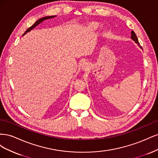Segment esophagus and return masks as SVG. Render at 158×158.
I'll use <instances>...</instances> for the list:
<instances>
[{
    "label": "esophagus",
    "mask_w": 158,
    "mask_h": 158,
    "mask_svg": "<svg viewBox=\"0 0 158 158\" xmlns=\"http://www.w3.org/2000/svg\"><path fill=\"white\" fill-rule=\"evenodd\" d=\"M89 64L88 63V62H84V63H82V69L84 70H86L88 69H89Z\"/></svg>",
    "instance_id": "34e87169"
}]
</instances>
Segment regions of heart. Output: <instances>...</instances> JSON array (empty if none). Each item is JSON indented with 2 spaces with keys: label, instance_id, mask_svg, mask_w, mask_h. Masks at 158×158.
Listing matches in <instances>:
<instances>
[{
  "label": "heart",
  "instance_id": "b5f03b06",
  "mask_svg": "<svg viewBox=\"0 0 158 158\" xmlns=\"http://www.w3.org/2000/svg\"><path fill=\"white\" fill-rule=\"evenodd\" d=\"M92 26H93L94 27H97V25L95 24V23H94V24L92 25Z\"/></svg>",
  "mask_w": 158,
  "mask_h": 158
}]
</instances>
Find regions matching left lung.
Segmentation results:
<instances>
[{
  "label": "left lung",
  "mask_w": 158,
  "mask_h": 158,
  "mask_svg": "<svg viewBox=\"0 0 158 158\" xmlns=\"http://www.w3.org/2000/svg\"><path fill=\"white\" fill-rule=\"evenodd\" d=\"M131 34H132V35H131L132 39L136 43V44L138 45V46L140 47L139 42H138V37H137V36H136V33H135V32H134V31H132ZM141 48H142V47H141Z\"/></svg>",
  "instance_id": "1"
}]
</instances>
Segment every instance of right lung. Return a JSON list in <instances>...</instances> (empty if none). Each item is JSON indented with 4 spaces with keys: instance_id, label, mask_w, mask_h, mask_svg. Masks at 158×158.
<instances>
[{
    "instance_id": "add662e5",
    "label": "right lung",
    "mask_w": 158,
    "mask_h": 158,
    "mask_svg": "<svg viewBox=\"0 0 158 158\" xmlns=\"http://www.w3.org/2000/svg\"><path fill=\"white\" fill-rule=\"evenodd\" d=\"M55 16H46V17H44V18H40V20H38L37 21H36L35 23H34V24H33L31 27H30L29 28H28V29L26 31V32L23 33V35L25 34V33H26L27 32H28V31H30V30H31L33 27H35L36 26H37L38 24H40V23H41L44 20H47V19H50V18H54Z\"/></svg>"
}]
</instances>
